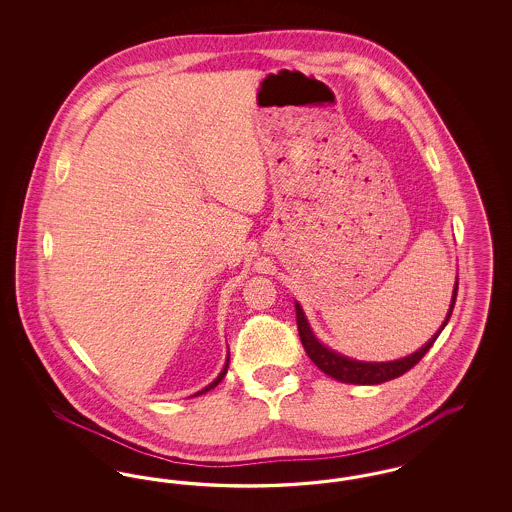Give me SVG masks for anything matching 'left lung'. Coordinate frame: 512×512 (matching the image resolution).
Segmentation results:
<instances>
[{"mask_svg":"<svg viewBox=\"0 0 512 512\" xmlns=\"http://www.w3.org/2000/svg\"><path fill=\"white\" fill-rule=\"evenodd\" d=\"M457 290H459V282H455V290H453V299H451V307H449V313L447 318L443 322V326L439 328L438 334L428 341L424 347H420L416 353L405 357V359H399V361H391V363H361V361H353V359H347V357H341L340 353H334L332 349L324 347L318 343L317 338L313 336L305 315L301 311L299 305H295V311H297V330H299V338L301 343L309 355V359L315 363V365L328 376L345 382V384H361V386H372V384H382V382H388L393 378H399L403 376L407 370H411L426 353L428 349L434 345V341L438 340L441 330L445 328V324L449 322L451 313H453V307H455V301H457Z\"/></svg>","mask_w":512,"mask_h":512,"instance_id":"obj_1","label":"left lung"}]
</instances>
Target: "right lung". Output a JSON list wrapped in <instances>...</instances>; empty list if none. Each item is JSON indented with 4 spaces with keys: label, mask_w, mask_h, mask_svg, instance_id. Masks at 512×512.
<instances>
[{
    "label": "right lung",
    "mask_w": 512,
    "mask_h": 512,
    "mask_svg": "<svg viewBox=\"0 0 512 512\" xmlns=\"http://www.w3.org/2000/svg\"><path fill=\"white\" fill-rule=\"evenodd\" d=\"M226 370H228V361H226V365H224V368H222V372H220L219 378H217V380H215V382H213V384H209V386H207V388H205V390L197 391V393H195V395H201V393H205V391L213 390V388H215V386H219V382H220V380H222V378H224V374H226Z\"/></svg>",
    "instance_id": "right-lung-1"
}]
</instances>
